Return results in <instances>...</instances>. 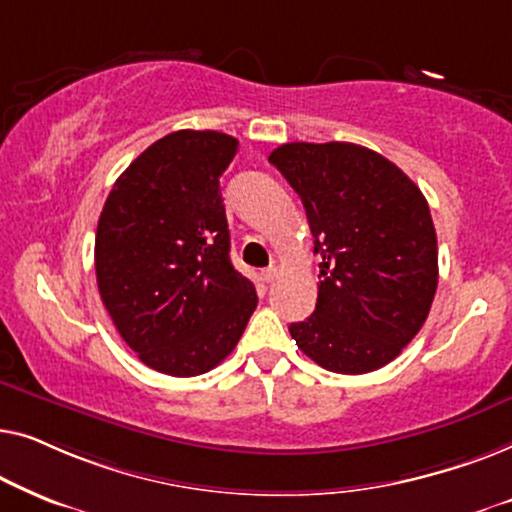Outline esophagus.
Here are the masks:
<instances>
[{
    "instance_id": "1",
    "label": "esophagus",
    "mask_w": 512,
    "mask_h": 512,
    "mask_svg": "<svg viewBox=\"0 0 512 512\" xmlns=\"http://www.w3.org/2000/svg\"><path fill=\"white\" fill-rule=\"evenodd\" d=\"M277 277H279V270L275 268V265H272V268H268V270H263V272H261V279H263L265 284H272V282H275Z\"/></svg>"
}]
</instances>
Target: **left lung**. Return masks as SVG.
<instances>
[{
    "mask_svg": "<svg viewBox=\"0 0 512 512\" xmlns=\"http://www.w3.org/2000/svg\"><path fill=\"white\" fill-rule=\"evenodd\" d=\"M268 160L303 200L321 256L317 307L289 326L291 338L333 373L387 366L424 326L436 296L429 202L408 174L359 144L291 142Z\"/></svg>",
    "mask_w": 512,
    "mask_h": 512,
    "instance_id": "obj_1",
    "label": "left lung"
}]
</instances>
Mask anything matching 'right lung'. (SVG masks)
<instances>
[{
  "label": "right lung",
  "mask_w": 512,
  "mask_h": 512,
  "mask_svg": "<svg viewBox=\"0 0 512 512\" xmlns=\"http://www.w3.org/2000/svg\"><path fill=\"white\" fill-rule=\"evenodd\" d=\"M237 139L170 132L116 179L97 221V289L139 361L172 377L207 373L240 342L256 289L230 263L219 177Z\"/></svg>",
  "instance_id": "right-lung-1"
}]
</instances>
